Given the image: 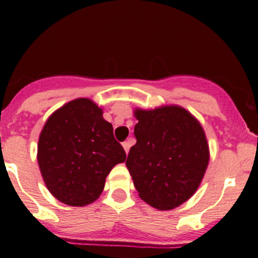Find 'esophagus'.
<instances>
[{"label":"esophagus","mask_w":258,"mask_h":258,"mask_svg":"<svg viewBox=\"0 0 258 258\" xmlns=\"http://www.w3.org/2000/svg\"><path fill=\"white\" fill-rule=\"evenodd\" d=\"M122 147H124L125 152H129V149H131V142H127V141H125V142H122Z\"/></svg>","instance_id":"1"}]
</instances>
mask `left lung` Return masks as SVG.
I'll use <instances>...</instances> for the list:
<instances>
[{
  "mask_svg": "<svg viewBox=\"0 0 258 258\" xmlns=\"http://www.w3.org/2000/svg\"><path fill=\"white\" fill-rule=\"evenodd\" d=\"M137 143L126 159L140 198L160 211L174 209L199 188L209 163L202 124L183 107L134 109Z\"/></svg>",
  "mask_w": 258,
  "mask_h": 258,
  "instance_id": "obj_1",
  "label": "left lung"
}]
</instances>
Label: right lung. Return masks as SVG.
I'll use <instances>...</instances> for the list:
<instances>
[{
	"instance_id": "1",
	"label": "right lung",
	"mask_w": 258,
	"mask_h": 258,
	"mask_svg": "<svg viewBox=\"0 0 258 258\" xmlns=\"http://www.w3.org/2000/svg\"><path fill=\"white\" fill-rule=\"evenodd\" d=\"M125 159L103 109L89 98H77L54 111L38 138L37 161L47 190L71 207L95 202L111 169Z\"/></svg>"
}]
</instances>
